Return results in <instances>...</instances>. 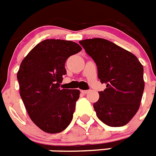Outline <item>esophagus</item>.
<instances>
[{
    "label": "esophagus",
    "instance_id": "1",
    "mask_svg": "<svg viewBox=\"0 0 156 156\" xmlns=\"http://www.w3.org/2000/svg\"><path fill=\"white\" fill-rule=\"evenodd\" d=\"M88 91H89V90H81V93L82 94H87L88 93Z\"/></svg>",
    "mask_w": 156,
    "mask_h": 156
}]
</instances>
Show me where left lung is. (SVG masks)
<instances>
[{
  "mask_svg": "<svg viewBox=\"0 0 156 156\" xmlns=\"http://www.w3.org/2000/svg\"><path fill=\"white\" fill-rule=\"evenodd\" d=\"M98 67L106 88L94 104L98 119L109 126H122L138 111L144 89V69L137 58L114 43L93 38L79 41Z\"/></svg>",
  "mask_w": 156,
  "mask_h": 156,
  "instance_id": "left-lung-1",
  "label": "left lung"
}]
</instances>
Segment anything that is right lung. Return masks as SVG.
I'll list each match as a JSON object with an SVG mask.
<instances>
[{
	"mask_svg": "<svg viewBox=\"0 0 156 156\" xmlns=\"http://www.w3.org/2000/svg\"><path fill=\"white\" fill-rule=\"evenodd\" d=\"M81 50L73 41L44 40L20 65L17 73L20 96L30 119L44 132L60 133L71 122L80 90L59 87L66 74V60Z\"/></svg>",
	"mask_w": 156,
	"mask_h": 156,
	"instance_id": "obj_1",
	"label": "right lung"
}]
</instances>
